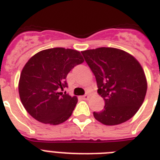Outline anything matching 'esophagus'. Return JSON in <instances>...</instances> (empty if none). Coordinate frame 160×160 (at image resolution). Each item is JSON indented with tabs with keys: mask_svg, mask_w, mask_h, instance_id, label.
Instances as JSON below:
<instances>
[{
	"mask_svg": "<svg viewBox=\"0 0 160 160\" xmlns=\"http://www.w3.org/2000/svg\"><path fill=\"white\" fill-rule=\"evenodd\" d=\"M89 98H90V95H83V96H82V99H83V100H89Z\"/></svg>",
	"mask_w": 160,
	"mask_h": 160,
	"instance_id": "1",
	"label": "esophagus"
}]
</instances>
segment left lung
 I'll return each mask as SVG.
<instances>
[{"mask_svg":"<svg viewBox=\"0 0 160 160\" xmlns=\"http://www.w3.org/2000/svg\"><path fill=\"white\" fill-rule=\"evenodd\" d=\"M96 79L98 93L105 102L94 117L105 125H116L136 114L144 100L147 80L141 65L130 54L100 47L82 51Z\"/></svg>","mask_w":160,"mask_h":160,"instance_id":"8db88e82","label":"left lung"}]
</instances>
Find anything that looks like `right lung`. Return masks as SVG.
Listing matches in <instances>:
<instances>
[{"label":"right lung","instance_id":"obj_1","mask_svg":"<svg viewBox=\"0 0 160 160\" xmlns=\"http://www.w3.org/2000/svg\"><path fill=\"white\" fill-rule=\"evenodd\" d=\"M83 62L80 51L61 47L33 55L24 66L18 85L26 111L44 124L56 125L67 120L78 100L61 91L68 87V73Z\"/></svg>","mask_w":160,"mask_h":160}]
</instances>
